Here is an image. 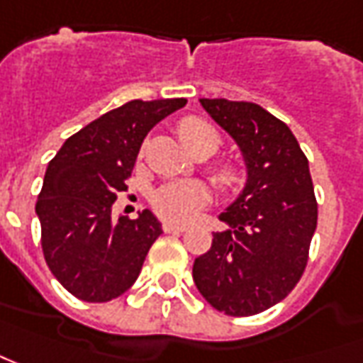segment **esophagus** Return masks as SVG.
I'll return each mask as SVG.
<instances>
[{
  "mask_svg": "<svg viewBox=\"0 0 363 363\" xmlns=\"http://www.w3.org/2000/svg\"><path fill=\"white\" fill-rule=\"evenodd\" d=\"M164 232L182 233V232H186V225H184V223H176V221H164Z\"/></svg>",
  "mask_w": 363,
  "mask_h": 363,
  "instance_id": "1",
  "label": "esophagus"
}]
</instances>
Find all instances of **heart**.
<instances>
[{
	"instance_id": "heart-1",
	"label": "heart",
	"mask_w": 363,
	"mask_h": 363,
	"mask_svg": "<svg viewBox=\"0 0 363 363\" xmlns=\"http://www.w3.org/2000/svg\"><path fill=\"white\" fill-rule=\"evenodd\" d=\"M177 133L187 150L208 143L211 153L220 147L221 138L216 125L201 118H186L179 121ZM213 179L221 189H233L242 182V172L233 164H220L213 169ZM208 201V187L201 182H177L160 187L153 194L152 203L164 218L176 221L189 220L196 211Z\"/></svg>"
}]
</instances>
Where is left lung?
Here are the masks:
<instances>
[{
    "instance_id": "left-lung-1",
    "label": "left lung",
    "mask_w": 363,
    "mask_h": 363,
    "mask_svg": "<svg viewBox=\"0 0 363 363\" xmlns=\"http://www.w3.org/2000/svg\"><path fill=\"white\" fill-rule=\"evenodd\" d=\"M238 143L247 182L220 213L228 225L194 262L199 294L218 312L255 315L288 296L308 264L318 225L308 157L288 125L252 101L199 99Z\"/></svg>"
}]
</instances>
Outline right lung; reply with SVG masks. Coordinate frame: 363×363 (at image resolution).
<instances>
[{
  "label": "right lung",
  "mask_w": 363,
  "mask_h": 363,
  "mask_svg": "<svg viewBox=\"0 0 363 363\" xmlns=\"http://www.w3.org/2000/svg\"><path fill=\"white\" fill-rule=\"evenodd\" d=\"M187 99H133L67 138L48 165L35 203L41 250L55 279L84 301H109L133 286L162 233L150 210L111 216L128 189L143 138Z\"/></svg>",
  "instance_id": "add662e5"
}]
</instances>
